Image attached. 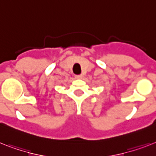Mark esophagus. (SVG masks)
<instances>
[{"label": "esophagus", "instance_id": "34e87169", "mask_svg": "<svg viewBox=\"0 0 156 156\" xmlns=\"http://www.w3.org/2000/svg\"><path fill=\"white\" fill-rule=\"evenodd\" d=\"M75 78L76 79H82V74H79V75H75Z\"/></svg>", "mask_w": 156, "mask_h": 156}]
</instances>
